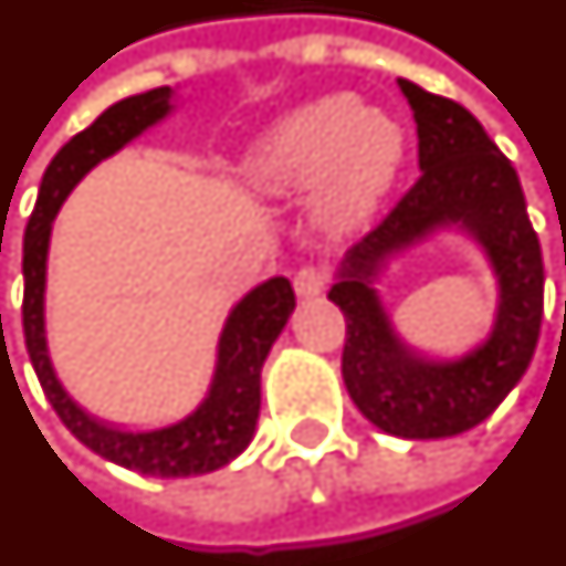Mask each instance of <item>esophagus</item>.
Wrapping results in <instances>:
<instances>
[{"label": "esophagus", "instance_id": "34e87169", "mask_svg": "<svg viewBox=\"0 0 566 566\" xmlns=\"http://www.w3.org/2000/svg\"><path fill=\"white\" fill-rule=\"evenodd\" d=\"M327 279H331L327 266H322V263H306V266H300V270H296L294 291L300 296L322 294L324 284H327Z\"/></svg>", "mask_w": 566, "mask_h": 566}]
</instances>
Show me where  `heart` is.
Instances as JSON below:
<instances>
[{
    "mask_svg": "<svg viewBox=\"0 0 566 566\" xmlns=\"http://www.w3.org/2000/svg\"><path fill=\"white\" fill-rule=\"evenodd\" d=\"M405 159V132L389 113L331 94L275 122L248 156V174L270 192L318 187L327 227L361 223L389 192Z\"/></svg>",
    "mask_w": 566,
    "mask_h": 566,
    "instance_id": "heart-1",
    "label": "heart"
}]
</instances>
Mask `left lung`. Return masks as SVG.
<instances>
[{
	"label": "left lung",
	"instance_id": "left-lung-1",
	"mask_svg": "<svg viewBox=\"0 0 566 566\" xmlns=\"http://www.w3.org/2000/svg\"><path fill=\"white\" fill-rule=\"evenodd\" d=\"M417 122L420 177L352 244L331 300L346 315L343 379L382 432L450 438L503 405L531 365L543 324V251L512 161L465 106L398 78ZM469 228L501 275V312L484 347L460 363H422L394 337L369 287L381 263L441 226Z\"/></svg>",
	"mask_w": 566,
	"mask_h": 566
}]
</instances>
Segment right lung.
Masks as SVG:
<instances>
[{"mask_svg": "<svg viewBox=\"0 0 566 566\" xmlns=\"http://www.w3.org/2000/svg\"><path fill=\"white\" fill-rule=\"evenodd\" d=\"M171 109V88H153L113 104L106 113L78 132L61 153L51 159L39 187L33 214L23 232V339L42 392L57 410L61 422L78 441L97 457L125 465L132 472L156 478H189L214 472L229 460H235L254 438L260 417V370L270 355L272 343L282 334L287 315L294 312V287L287 279H270L254 287L232 310L217 355V374L211 392L201 407L177 426L156 432H118L104 422L91 420L63 392L54 377L45 349V256H49L51 220L57 214L70 189L118 146L156 125Z\"/></svg>", "mask_w": 566, "mask_h": 566, "instance_id": "1", "label": "right lung"}]
</instances>
